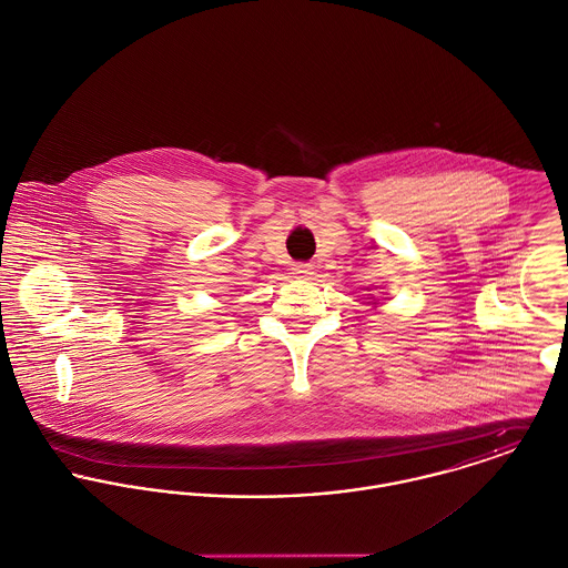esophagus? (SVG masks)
Masks as SVG:
<instances>
[{
	"label": "esophagus",
	"instance_id": "1",
	"mask_svg": "<svg viewBox=\"0 0 568 568\" xmlns=\"http://www.w3.org/2000/svg\"><path fill=\"white\" fill-rule=\"evenodd\" d=\"M293 273H295L297 277H308V275L313 273V268H311V264H295V266H293Z\"/></svg>",
	"mask_w": 568,
	"mask_h": 568
}]
</instances>
